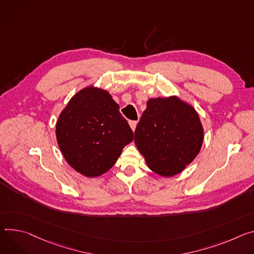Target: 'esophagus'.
<instances>
[{"instance_id":"esophagus-1","label":"esophagus","mask_w":254,"mask_h":254,"mask_svg":"<svg viewBox=\"0 0 254 254\" xmlns=\"http://www.w3.org/2000/svg\"><path fill=\"white\" fill-rule=\"evenodd\" d=\"M129 125H130L131 129L134 131L135 128H136V126H137V121H130V122H129Z\"/></svg>"}]
</instances>
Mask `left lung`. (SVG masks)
Returning <instances> with one entry per match:
<instances>
[{"label":"left lung","mask_w":254,"mask_h":254,"mask_svg":"<svg viewBox=\"0 0 254 254\" xmlns=\"http://www.w3.org/2000/svg\"><path fill=\"white\" fill-rule=\"evenodd\" d=\"M203 139L198 113L178 97H171L148 100L134 141L152 172L173 177L198 155Z\"/></svg>","instance_id":"1"}]
</instances>
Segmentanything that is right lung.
Wrapping results in <instances>:
<instances>
[{
	"label": "right lung",
	"mask_w": 254,
	"mask_h": 254,
	"mask_svg": "<svg viewBox=\"0 0 254 254\" xmlns=\"http://www.w3.org/2000/svg\"><path fill=\"white\" fill-rule=\"evenodd\" d=\"M133 137L119 105L108 92L93 87L73 96L56 123V138L65 160L89 178L108 172Z\"/></svg>",
	"instance_id": "1"
}]
</instances>
